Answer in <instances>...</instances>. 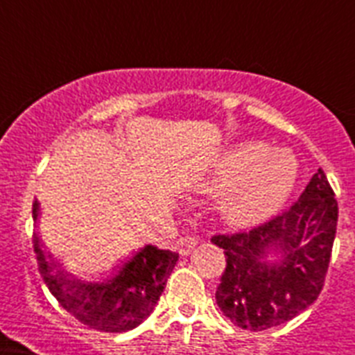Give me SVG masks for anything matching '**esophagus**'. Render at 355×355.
<instances>
[{"instance_id": "34e87169", "label": "esophagus", "mask_w": 355, "mask_h": 355, "mask_svg": "<svg viewBox=\"0 0 355 355\" xmlns=\"http://www.w3.org/2000/svg\"><path fill=\"white\" fill-rule=\"evenodd\" d=\"M196 245H197L196 236H181L180 240H178V243H175V247H178L181 256H187V254L192 252V250L196 249Z\"/></svg>"}]
</instances>
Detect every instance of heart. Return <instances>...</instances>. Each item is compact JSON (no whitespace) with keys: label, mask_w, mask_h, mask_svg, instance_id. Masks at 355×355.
<instances>
[{"label":"heart","mask_w":355,"mask_h":355,"mask_svg":"<svg viewBox=\"0 0 355 355\" xmlns=\"http://www.w3.org/2000/svg\"><path fill=\"white\" fill-rule=\"evenodd\" d=\"M299 178V162L286 149L245 140L218 156L196 188L220 193L218 211L233 225H254L286 205Z\"/></svg>","instance_id":"obj_1"}]
</instances>
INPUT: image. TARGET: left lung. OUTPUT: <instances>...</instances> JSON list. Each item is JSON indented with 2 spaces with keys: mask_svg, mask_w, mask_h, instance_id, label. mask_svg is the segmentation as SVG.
Instances as JSON below:
<instances>
[{
  "mask_svg": "<svg viewBox=\"0 0 355 355\" xmlns=\"http://www.w3.org/2000/svg\"><path fill=\"white\" fill-rule=\"evenodd\" d=\"M338 200L318 168L299 200L249 233L215 234L224 249L225 270L215 299L236 327L265 331L302 313L324 288L336 236ZM282 261H264L268 250Z\"/></svg>",
  "mask_w": 355,
  "mask_h": 355,
  "instance_id": "1",
  "label": "left lung"
}]
</instances>
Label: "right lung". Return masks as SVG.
Listing matches in <instances>:
<instances>
[{"label":"right lung","mask_w":355,"mask_h":355,"mask_svg":"<svg viewBox=\"0 0 355 355\" xmlns=\"http://www.w3.org/2000/svg\"><path fill=\"white\" fill-rule=\"evenodd\" d=\"M37 218L39 200L35 199L33 220ZM33 250L44 283L58 304L78 322L101 332H126L142 324L155 309L180 258L178 252L147 245L106 283H81L55 263L37 231Z\"/></svg>","instance_id":"right-lung-1"}]
</instances>
